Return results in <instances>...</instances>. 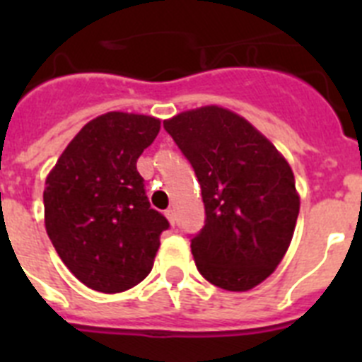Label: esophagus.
<instances>
[{
    "mask_svg": "<svg viewBox=\"0 0 362 362\" xmlns=\"http://www.w3.org/2000/svg\"><path fill=\"white\" fill-rule=\"evenodd\" d=\"M165 216H166V219L170 221V225H175V214H174V210H172V209L165 210Z\"/></svg>",
    "mask_w": 362,
    "mask_h": 362,
    "instance_id": "obj_1",
    "label": "esophagus"
}]
</instances>
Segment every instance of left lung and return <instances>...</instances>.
Returning a JSON list of instances; mask_svg holds the SVG:
<instances>
[{"label": "left lung", "mask_w": 362, "mask_h": 362, "mask_svg": "<svg viewBox=\"0 0 362 362\" xmlns=\"http://www.w3.org/2000/svg\"><path fill=\"white\" fill-rule=\"evenodd\" d=\"M196 170L206 221L192 239L201 276L246 292L274 274L299 216L292 166L250 121L206 105L163 121Z\"/></svg>", "instance_id": "obj_1"}]
</instances>
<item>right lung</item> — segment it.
Wrapping results in <instances>:
<instances>
[{
    "instance_id": "add662e5",
    "label": "right lung",
    "mask_w": 362,
    "mask_h": 362,
    "mask_svg": "<svg viewBox=\"0 0 362 362\" xmlns=\"http://www.w3.org/2000/svg\"><path fill=\"white\" fill-rule=\"evenodd\" d=\"M161 129L158 117L107 112L66 145L43 190L45 228L74 276L103 293L141 283L168 221L150 209L137 159Z\"/></svg>"
}]
</instances>
